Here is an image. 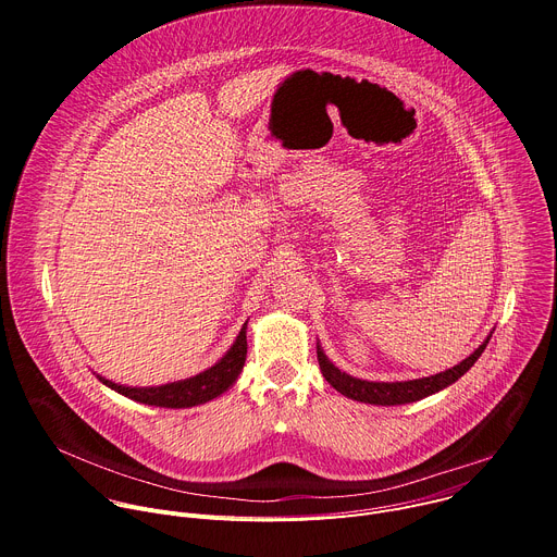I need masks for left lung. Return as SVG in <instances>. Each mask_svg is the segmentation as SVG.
<instances>
[{
  "instance_id": "obj_1",
  "label": "left lung",
  "mask_w": 557,
  "mask_h": 557,
  "mask_svg": "<svg viewBox=\"0 0 557 557\" xmlns=\"http://www.w3.org/2000/svg\"><path fill=\"white\" fill-rule=\"evenodd\" d=\"M490 337L475 348L465 361H460L458 366L434 374V376H425V379H414V381H396V383H376V381H361L355 379L346 372H342L339 368H335L326 355L322 352V348L317 346V361H320V368L326 376V381L342 394H346L348 399L361 401V404H374V406H404V404H412L423 399V396H430L447 385H451L454 381H458L479 357L483 355V350L487 348Z\"/></svg>"
}]
</instances>
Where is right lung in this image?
<instances>
[{
    "instance_id": "obj_1",
    "label": "right lung",
    "mask_w": 557,
    "mask_h": 557,
    "mask_svg": "<svg viewBox=\"0 0 557 557\" xmlns=\"http://www.w3.org/2000/svg\"><path fill=\"white\" fill-rule=\"evenodd\" d=\"M247 359V324L243 326L240 335H237L231 350L209 370L168 385L158 387H125L119 383H112L103 376H99L108 387L116 389L119 394L129 396V399L147 406H161V408H191L198 404H207L215 399L218 394L228 389L233 381L240 374Z\"/></svg>"
}]
</instances>
